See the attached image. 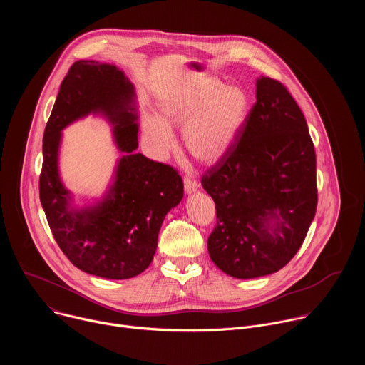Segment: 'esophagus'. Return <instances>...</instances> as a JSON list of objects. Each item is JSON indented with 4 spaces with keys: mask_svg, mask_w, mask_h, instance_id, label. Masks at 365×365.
Wrapping results in <instances>:
<instances>
[{
    "mask_svg": "<svg viewBox=\"0 0 365 365\" xmlns=\"http://www.w3.org/2000/svg\"><path fill=\"white\" fill-rule=\"evenodd\" d=\"M183 183H185L186 193H192V192H195L197 189V182L193 178H190V176H185L183 178Z\"/></svg>",
    "mask_w": 365,
    "mask_h": 365,
    "instance_id": "1",
    "label": "esophagus"
}]
</instances>
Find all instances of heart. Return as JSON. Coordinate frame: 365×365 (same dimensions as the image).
<instances>
[{"mask_svg": "<svg viewBox=\"0 0 365 365\" xmlns=\"http://www.w3.org/2000/svg\"><path fill=\"white\" fill-rule=\"evenodd\" d=\"M250 99L240 86H224L211 78H197L173 91L162 102V118L145 115L144 135L155 153L172 150L170 127H183V145L202 163L218 162L244 127Z\"/></svg>", "mask_w": 365, "mask_h": 365, "instance_id": "1", "label": "heart"}]
</instances>
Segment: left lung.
<instances>
[{
  "mask_svg": "<svg viewBox=\"0 0 365 365\" xmlns=\"http://www.w3.org/2000/svg\"><path fill=\"white\" fill-rule=\"evenodd\" d=\"M200 182L215 202L207 251L218 269L254 279L294 257L317 214V154L304 115L282 82L257 79V102L244 127Z\"/></svg>",
  "mask_w": 365,
  "mask_h": 365,
  "instance_id": "1",
  "label": "left lung"
}]
</instances>
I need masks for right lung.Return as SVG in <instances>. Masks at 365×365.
<instances>
[{
  "label": "right lung",
  "mask_w": 365,
  "mask_h": 365,
  "mask_svg": "<svg viewBox=\"0 0 365 365\" xmlns=\"http://www.w3.org/2000/svg\"><path fill=\"white\" fill-rule=\"evenodd\" d=\"M134 96L133 83L117 66L78 61L62 81L43 135L38 190L51 234L75 267L113 280L131 279L150 266L162 222L183 197L176 169L134 151L138 147ZM91 112H103L113 121L125 155L104 200L75 212L57 172L60 131Z\"/></svg>",
  "instance_id": "1"
}]
</instances>
